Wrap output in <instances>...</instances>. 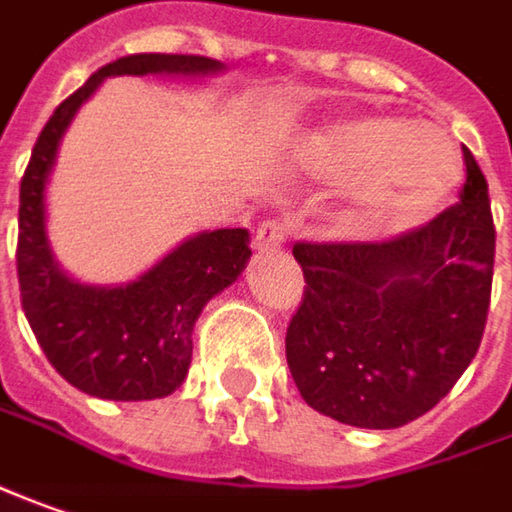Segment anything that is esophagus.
<instances>
[{
	"label": "esophagus",
	"mask_w": 512,
	"mask_h": 512,
	"mask_svg": "<svg viewBox=\"0 0 512 512\" xmlns=\"http://www.w3.org/2000/svg\"><path fill=\"white\" fill-rule=\"evenodd\" d=\"M289 234H292V226H289L286 220H263V223L257 226L255 249L260 255L278 252L280 246L289 240Z\"/></svg>",
	"instance_id": "esophagus-1"
}]
</instances>
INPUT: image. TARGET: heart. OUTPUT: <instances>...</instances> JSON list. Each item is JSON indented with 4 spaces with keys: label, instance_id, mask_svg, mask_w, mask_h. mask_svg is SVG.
Here are the masks:
<instances>
[{
    "label": "heart",
    "instance_id": "b5f03b06",
    "mask_svg": "<svg viewBox=\"0 0 512 512\" xmlns=\"http://www.w3.org/2000/svg\"><path fill=\"white\" fill-rule=\"evenodd\" d=\"M300 163L332 183H352V214L367 232L421 223L461 180L456 143L404 117H352L312 134Z\"/></svg>",
    "mask_w": 512,
    "mask_h": 512
}]
</instances>
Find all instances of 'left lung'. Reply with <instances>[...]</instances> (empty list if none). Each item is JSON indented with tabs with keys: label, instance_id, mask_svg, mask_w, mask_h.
<instances>
[{
	"label": "left lung",
	"instance_id": "left-lung-1",
	"mask_svg": "<svg viewBox=\"0 0 512 512\" xmlns=\"http://www.w3.org/2000/svg\"><path fill=\"white\" fill-rule=\"evenodd\" d=\"M456 206L369 243H295L303 300L286 361L303 401L349 427L395 430L430 412L476 358L493 286L487 180L464 151Z\"/></svg>",
	"mask_w": 512,
	"mask_h": 512
}]
</instances>
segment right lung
I'll list each match as a JSON object with an SVG mask.
<instances>
[{"label": "right lung", "instance_id": "add662e5", "mask_svg": "<svg viewBox=\"0 0 512 512\" xmlns=\"http://www.w3.org/2000/svg\"><path fill=\"white\" fill-rule=\"evenodd\" d=\"M223 68L217 59L194 54H131L102 65L59 102L25 168L16 243L22 309L51 367L94 398L151 401L180 387L191 364L194 323L214 295L240 278L252 249L246 229H214L183 240L125 286H88L68 278L54 260L45 226V186L62 134L102 79L209 77Z\"/></svg>", "mask_w": 512, "mask_h": 512}]
</instances>
